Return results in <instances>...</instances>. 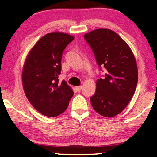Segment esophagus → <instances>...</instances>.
<instances>
[{
  "instance_id": "1",
  "label": "esophagus",
  "mask_w": 157,
  "mask_h": 157,
  "mask_svg": "<svg viewBox=\"0 0 157 157\" xmlns=\"http://www.w3.org/2000/svg\"><path fill=\"white\" fill-rule=\"evenodd\" d=\"M82 86H75V88H76V90H78V91H80L81 90H82Z\"/></svg>"
}]
</instances>
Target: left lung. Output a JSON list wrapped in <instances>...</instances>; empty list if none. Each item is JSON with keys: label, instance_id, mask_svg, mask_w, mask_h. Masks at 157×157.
I'll list each match as a JSON object with an SVG mask.
<instances>
[{"label": "left lung", "instance_id": "left-lung-1", "mask_svg": "<svg viewBox=\"0 0 157 157\" xmlns=\"http://www.w3.org/2000/svg\"><path fill=\"white\" fill-rule=\"evenodd\" d=\"M84 37L99 68L105 71L96 82L91 105L99 115L112 117L125 109L135 92L138 69L135 56L126 42L110 29L100 28Z\"/></svg>", "mask_w": 157, "mask_h": 157}]
</instances>
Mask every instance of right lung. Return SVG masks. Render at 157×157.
<instances>
[{"label": "right lung", "instance_id": "add662e5", "mask_svg": "<svg viewBox=\"0 0 157 157\" xmlns=\"http://www.w3.org/2000/svg\"><path fill=\"white\" fill-rule=\"evenodd\" d=\"M74 37L52 32L39 40L28 53L22 73L25 95L43 115L57 117L69 106L73 91L66 81L59 82L62 53Z\"/></svg>", "mask_w": 157, "mask_h": 157}]
</instances>
